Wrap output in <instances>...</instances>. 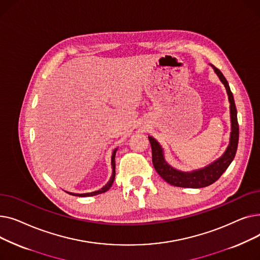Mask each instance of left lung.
<instances>
[{
	"label": "left lung",
	"mask_w": 260,
	"mask_h": 260,
	"mask_svg": "<svg viewBox=\"0 0 260 260\" xmlns=\"http://www.w3.org/2000/svg\"><path fill=\"white\" fill-rule=\"evenodd\" d=\"M214 72L222 82L226 89V93L230 102V117H231V134H230V142L220 158H218L211 165L204 167L199 170H194L190 172H182L176 170L172 166H170L165 158V152H163L162 146L159 142L148 136V140L151 142L152 146V155H153V165L157 173L165 179L168 183L179 186V187H190V188H200L211 185L215 181L220 178V176L226 171L229 166L233 161L237 146H238V138H239V126L237 121V109L234 102L233 93H232L229 83L222 73L211 64Z\"/></svg>",
	"instance_id": "8db88e82"
}]
</instances>
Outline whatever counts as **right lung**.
<instances>
[{"label":"right lung","mask_w":260,"mask_h":260,"mask_svg":"<svg viewBox=\"0 0 260 260\" xmlns=\"http://www.w3.org/2000/svg\"><path fill=\"white\" fill-rule=\"evenodd\" d=\"M118 148H115L114 152L112 154V169H113V173H112V177L111 179H109V181L100 189L98 190H94V192H91V193H84V194H75V193H70L67 192L68 194L71 195H74V196H79V197H87V196H94V195H99V194H102V193H105L106 190H108L109 188H111V186L113 185V182L115 180V176H116V172H115V168H116V161H115V157H116V152H117Z\"/></svg>","instance_id":"right-lung-1"}]
</instances>
